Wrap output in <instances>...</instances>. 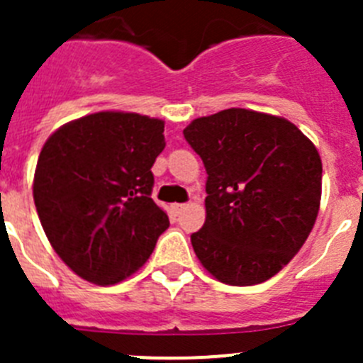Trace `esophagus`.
Returning <instances> with one entry per match:
<instances>
[{
	"instance_id": "obj_1",
	"label": "esophagus",
	"mask_w": 363,
	"mask_h": 363,
	"mask_svg": "<svg viewBox=\"0 0 363 363\" xmlns=\"http://www.w3.org/2000/svg\"><path fill=\"white\" fill-rule=\"evenodd\" d=\"M171 209H172V213H174V214H182L185 209H187V205H185V203H172Z\"/></svg>"
}]
</instances>
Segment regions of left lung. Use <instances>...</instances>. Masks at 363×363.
<instances>
[{
	"mask_svg": "<svg viewBox=\"0 0 363 363\" xmlns=\"http://www.w3.org/2000/svg\"><path fill=\"white\" fill-rule=\"evenodd\" d=\"M184 136L207 171V216L191 234L198 259L229 285L272 278L300 251L318 216L316 147L289 120L247 108L196 118Z\"/></svg>",
	"mask_w": 363,
	"mask_h": 363,
	"instance_id": "obj_1",
	"label": "left lung"
}]
</instances>
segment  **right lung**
Here are the masks:
<instances>
[{
  "label": "right lung",
  "mask_w": 363,
  "mask_h": 363,
  "mask_svg": "<svg viewBox=\"0 0 363 363\" xmlns=\"http://www.w3.org/2000/svg\"><path fill=\"white\" fill-rule=\"evenodd\" d=\"M163 127L136 112L105 111L69 121L45 142L34 203L52 249L83 280H125L169 227L150 198Z\"/></svg>",
  "instance_id": "add662e5"
}]
</instances>
